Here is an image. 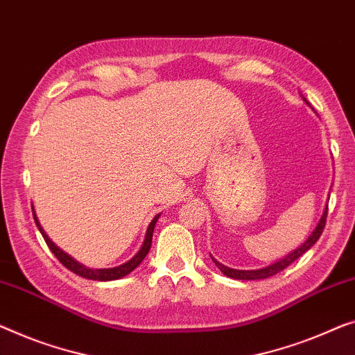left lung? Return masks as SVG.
I'll use <instances>...</instances> for the list:
<instances>
[{"label":"left lung","mask_w":355,"mask_h":355,"mask_svg":"<svg viewBox=\"0 0 355 355\" xmlns=\"http://www.w3.org/2000/svg\"><path fill=\"white\" fill-rule=\"evenodd\" d=\"M327 215H329V207L325 209L324 215H322V218L319 221V225H317V228L314 230L313 234L308 237V241H306L303 245H300L298 248H296V250H293L292 253H288V255L285 257V258H282V260H279L277 263L271 264V266H266V268H263V269H255V271H241V269H231L228 266H225V264L218 263L216 260H214V258H211V260H214V263L216 264V268H218L220 271L225 274V276H228L231 279L258 280V279H268V277H271V276H276L277 272L284 271V269L287 268V266H290V264H292L296 260V258H300L301 255H303V253L308 252L309 248L313 247L317 241H319V237L322 236V231H324V228H325Z\"/></svg>","instance_id":"8db88e82"}]
</instances>
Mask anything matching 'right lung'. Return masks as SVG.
Instances as JSON below:
<instances>
[{
  "instance_id": "1",
  "label": "right lung",
  "mask_w": 355,
  "mask_h": 355,
  "mask_svg": "<svg viewBox=\"0 0 355 355\" xmlns=\"http://www.w3.org/2000/svg\"><path fill=\"white\" fill-rule=\"evenodd\" d=\"M31 210H33V207H31ZM157 216L156 215L155 218H153V221L150 223V226H148V231H146V237H145V242H144V247L140 248V252L137 253V255L134 258H130L129 261L121 264V266H116V268H110V269H89L86 266H83V264H79L78 261L73 260V258L70 255H67L65 252H62L59 247H57L54 242H52L49 237L46 236V232L42 231L40 221L36 220V215L33 211V218H35V223L36 226H38L40 232L42 234V237H44L46 244L47 247L51 248V252L54 253L57 260H59L63 266H65L67 269H70L71 272L78 274V276L81 277H86V279H92V280H116V279H121L127 276V274L134 271V269L139 266V264L144 261V258L148 255V252H150V247H151V239H153V230H155V225L157 221Z\"/></svg>"
}]
</instances>
